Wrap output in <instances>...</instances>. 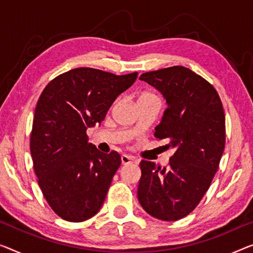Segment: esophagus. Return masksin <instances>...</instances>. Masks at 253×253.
<instances>
[{
    "label": "esophagus",
    "mask_w": 253,
    "mask_h": 253,
    "mask_svg": "<svg viewBox=\"0 0 253 253\" xmlns=\"http://www.w3.org/2000/svg\"><path fill=\"white\" fill-rule=\"evenodd\" d=\"M133 163H135V159L133 157L127 156V154H123L122 156V164L123 165H130Z\"/></svg>",
    "instance_id": "esophagus-1"
}]
</instances>
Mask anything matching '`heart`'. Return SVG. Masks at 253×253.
Here are the masks:
<instances>
[{"label": "heart", "instance_id": "1", "mask_svg": "<svg viewBox=\"0 0 253 253\" xmlns=\"http://www.w3.org/2000/svg\"><path fill=\"white\" fill-rule=\"evenodd\" d=\"M151 96H156V95H154V94H152V93H143L142 95L139 96V99H145V97H151Z\"/></svg>", "mask_w": 253, "mask_h": 253}]
</instances>
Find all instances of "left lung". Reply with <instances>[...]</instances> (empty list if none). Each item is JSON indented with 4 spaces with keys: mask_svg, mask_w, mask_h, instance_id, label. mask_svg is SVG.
Masks as SVG:
<instances>
[{
    "mask_svg": "<svg viewBox=\"0 0 253 253\" xmlns=\"http://www.w3.org/2000/svg\"><path fill=\"white\" fill-rule=\"evenodd\" d=\"M167 102L154 136L176 152L167 167L142 160L137 198L142 208L166 221L192 212L208 191L225 149L223 103L216 88L188 68L174 66L139 76Z\"/></svg>",
    "mask_w": 253,
    "mask_h": 253,
    "instance_id": "8db88e82",
    "label": "left lung"
}]
</instances>
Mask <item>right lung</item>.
Listing matches in <instances>:
<instances>
[{
  "label": "right lung",
  "instance_id": "obj_1",
  "mask_svg": "<svg viewBox=\"0 0 253 253\" xmlns=\"http://www.w3.org/2000/svg\"><path fill=\"white\" fill-rule=\"evenodd\" d=\"M137 73L76 68L48 83L37 101L30 133L34 171L45 200L62 219L79 223L102 207L122 158L88 143L95 126Z\"/></svg>",
  "mask_w": 253,
  "mask_h": 253
}]
</instances>
